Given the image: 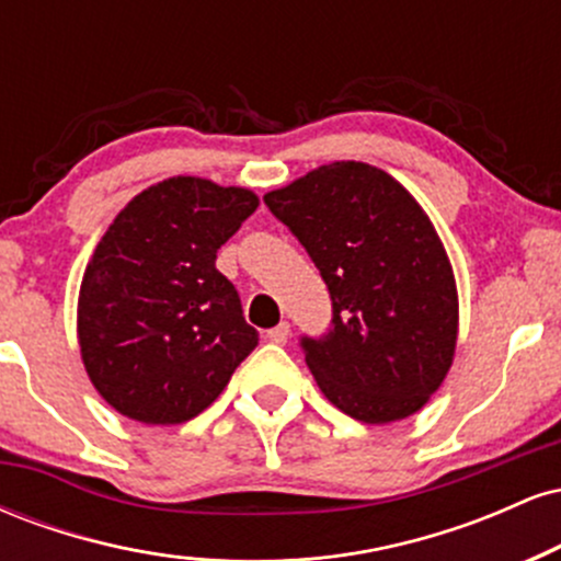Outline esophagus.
I'll list each match as a JSON object with an SVG mask.
<instances>
[{
	"label": "esophagus",
	"mask_w": 561,
	"mask_h": 561,
	"mask_svg": "<svg viewBox=\"0 0 561 561\" xmlns=\"http://www.w3.org/2000/svg\"><path fill=\"white\" fill-rule=\"evenodd\" d=\"M287 337H289V324H287V321H282V324H276L274 330L266 332V340H272V343H276V345H285Z\"/></svg>",
	"instance_id": "34e87169"
}]
</instances>
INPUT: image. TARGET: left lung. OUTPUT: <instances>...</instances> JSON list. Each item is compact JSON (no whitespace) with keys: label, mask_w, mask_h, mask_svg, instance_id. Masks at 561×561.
Returning a JSON list of instances; mask_svg holds the SVG:
<instances>
[{"label":"left lung","mask_w":561,"mask_h":561,"mask_svg":"<svg viewBox=\"0 0 561 561\" xmlns=\"http://www.w3.org/2000/svg\"><path fill=\"white\" fill-rule=\"evenodd\" d=\"M317 263L332 327L300 347L330 403L353 420L416 414L454 364V268L422 205L356 160L319 165L263 197Z\"/></svg>","instance_id":"8db88e82"}]
</instances>
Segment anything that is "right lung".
Returning a JSON list of instances; mask_svg holds the SVG:
<instances>
[{
	"instance_id": "add662e5",
	"label": "right lung",
	"mask_w": 561,
	"mask_h": 561,
	"mask_svg": "<svg viewBox=\"0 0 561 561\" xmlns=\"http://www.w3.org/2000/svg\"><path fill=\"white\" fill-rule=\"evenodd\" d=\"M259 208L242 186L173 176L115 216L83 272L79 345L118 414L182 424L208 409L259 345L216 253Z\"/></svg>"
}]
</instances>
